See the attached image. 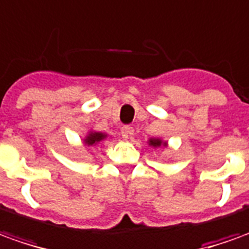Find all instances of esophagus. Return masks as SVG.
Here are the masks:
<instances>
[{
    "label": "esophagus",
    "mask_w": 249,
    "mask_h": 249,
    "mask_svg": "<svg viewBox=\"0 0 249 249\" xmlns=\"http://www.w3.org/2000/svg\"><path fill=\"white\" fill-rule=\"evenodd\" d=\"M121 134L124 140H128L131 135L134 134V128L131 127V126H123V127L121 128Z\"/></svg>",
    "instance_id": "1"
}]
</instances>
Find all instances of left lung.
I'll return each instance as SVG.
<instances>
[{"instance_id": "8db88e82", "label": "left lung", "mask_w": 249, "mask_h": 249, "mask_svg": "<svg viewBox=\"0 0 249 249\" xmlns=\"http://www.w3.org/2000/svg\"><path fill=\"white\" fill-rule=\"evenodd\" d=\"M149 145L150 146H154V147H157V146H161V145H164V146H167V142H162L161 140H150L149 141Z\"/></svg>"}]
</instances>
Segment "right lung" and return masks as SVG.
<instances>
[{
  "mask_svg": "<svg viewBox=\"0 0 249 249\" xmlns=\"http://www.w3.org/2000/svg\"><path fill=\"white\" fill-rule=\"evenodd\" d=\"M106 137H107V135L102 134V133H89L88 137L85 138L84 143H85V145H88V146H92V145H96L97 142L103 141Z\"/></svg>",
  "mask_w": 249,
  "mask_h": 249,
  "instance_id": "right-lung-1",
  "label": "right lung"
}]
</instances>
